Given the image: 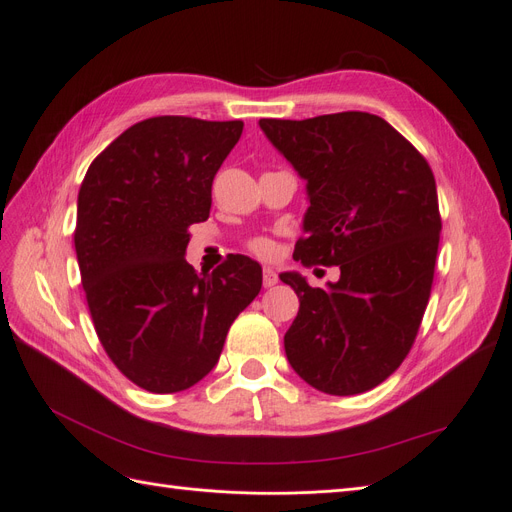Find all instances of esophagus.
<instances>
[{"label": "esophagus", "instance_id": "1", "mask_svg": "<svg viewBox=\"0 0 512 512\" xmlns=\"http://www.w3.org/2000/svg\"><path fill=\"white\" fill-rule=\"evenodd\" d=\"M275 283H277V273L271 267H267L262 271V285L264 288H273Z\"/></svg>", "mask_w": 512, "mask_h": 512}]
</instances>
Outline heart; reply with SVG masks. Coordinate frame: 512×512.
<instances>
[{
	"mask_svg": "<svg viewBox=\"0 0 512 512\" xmlns=\"http://www.w3.org/2000/svg\"><path fill=\"white\" fill-rule=\"evenodd\" d=\"M248 250L258 258H271L275 254V243L269 237L258 235L248 241Z\"/></svg>",
	"mask_w": 512,
	"mask_h": 512,
	"instance_id": "b5f03b06",
	"label": "heart"
}]
</instances>
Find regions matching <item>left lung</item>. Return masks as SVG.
<instances>
[{
  "label": "left lung",
  "mask_w": 512,
  "mask_h": 512,
  "mask_svg": "<svg viewBox=\"0 0 512 512\" xmlns=\"http://www.w3.org/2000/svg\"><path fill=\"white\" fill-rule=\"evenodd\" d=\"M260 128L309 191L294 258L340 267L330 290L281 275L300 298L285 355L321 393L370 391L410 353L431 296L441 233L433 170L372 113L260 119Z\"/></svg>",
  "instance_id": "obj_1"
}]
</instances>
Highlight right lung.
Here are the masks:
<instances>
[{
    "mask_svg": "<svg viewBox=\"0 0 512 512\" xmlns=\"http://www.w3.org/2000/svg\"><path fill=\"white\" fill-rule=\"evenodd\" d=\"M243 121H138L79 187L75 252L102 349L149 393H178L218 363L235 317L262 288L260 264L231 254L210 275L185 258L208 220L212 182Z\"/></svg>",
    "mask_w": 512,
    "mask_h": 512,
    "instance_id": "add662e5",
    "label": "right lung"
}]
</instances>
